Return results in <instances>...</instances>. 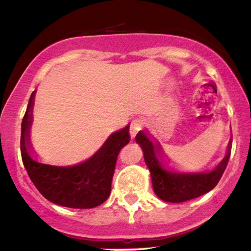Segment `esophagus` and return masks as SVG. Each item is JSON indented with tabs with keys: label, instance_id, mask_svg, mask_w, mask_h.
Returning <instances> with one entry per match:
<instances>
[{
	"label": "esophagus",
	"instance_id": "1",
	"mask_svg": "<svg viewBox=\"0 0 251 251\" xmlns=\"http://www.w3.org/2000/svg\"><path fill=\"white\" fill-rule=\"evenodd\" d=\"M141 128H142V124L140 122H138V120H134V122H132L131 124V131L129 132H131L132 136H134Z\"/></svg>",
	"mask_w": 251,
	"mask_h": 251
}]
</instances>
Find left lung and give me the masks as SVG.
<instances>
[{
  "instance_id": "left-lung-1",
  "label": "left lung",
  "mask_w": 251,
  "mask_h": 251,
  "mask_svg": "<svg viewBox=\"0 0 251 251\" xmlns=\"http://www.w3.org/2000/svg\"><path fill=\"white\" fill-rule=\"evenodd\" d=\"M135 141L144 151L145 162L151 171L155 195L162 201L169 202L191 201L211 191L220 180L230 156L231 140L228 146L227 155L210 173H174L164 169L158 161L157 154L162 151L161 146L158 144L154 145L146 133L139 132L135 136Z\"/></svg>"
}]
</instances>
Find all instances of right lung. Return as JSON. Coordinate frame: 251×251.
<instances>
[{
  "label": "right lung",
  "mask_w": 251,
  "mask_h": 251,
  "mask_svg": "<svg viewBox=\"0 0 251 251\" xmlns=\"http://www.w3.org/2000/svg\"><path fill=\"white\" fill-rule=\"evenodd\" d=\"M33 91L22 120L21 154L34 186L47 201L71 208H93L103 204L111 193L117 157L129 142V126L112 133L89 160L72 167H55L38 162L31 156L30 127L32 124Z\"/></svg>",
  "instance_id": "add662e5"
}]
</instances>
